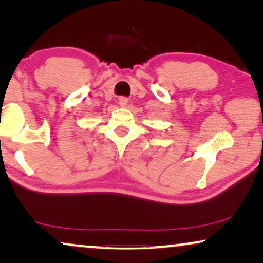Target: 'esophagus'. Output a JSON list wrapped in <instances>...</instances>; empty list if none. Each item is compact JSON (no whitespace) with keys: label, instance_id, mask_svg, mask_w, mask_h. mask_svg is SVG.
Segmentation results:
<instances>
[{"label":"esophagus","instance_id":"obj_1","mask_svg":"<svg viewBox=\"0 0 263 263\" xmlns=\"http://www.w3.org/2000/svg\"><path fill=\"white\" fill-rule=\"evenodd\" d=\"M118 104H120V105H121L122 107L127 106V104H128V98H125V97H121V98L118 99Z\"/></svg>","mask_w":263,"mask_h":263}]
</instances>
